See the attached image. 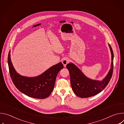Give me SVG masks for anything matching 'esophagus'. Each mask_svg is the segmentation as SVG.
I'll return each mask as SVG.
<instances>
[{
	"mask_svg": "<svg viewBox=\"0 0 124 124\" xmlns=\"http://www.w3.org/2000/svg\"><path fill=\"white\" fill-rule=\"evenodd\" d=\"M62 62V63H63V64L64 65V67H66V65L69 62V59L68 58L65 57V58H63V59Z\"/></svg>",
	"mask_w": 124,
	"mask_h": 124,
	"instance_id": "obj_1",
	"label": "esophagus"
}]
</instances>
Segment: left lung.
Instances as JSON below:
<instances>
[{
    "label": "left lung",
    "mask_w": 124,
    "mask_h": 124,
    "mask_svg": "<svg viewBox=\"0 0 124 124\" xmlns=\"http://www.w3.org/2000/svg\"><path fill=\"white\" fill-rule=\"evenodd\" d=\"M108 46L111 54V68L108 75L101 81L91 79L86 77L81 70L74 64L66 65L70 78V85L75 94L78 97L85 98L95 96L100 93L108 84L113 73V52L111 46Z\"/></svg>",
    "instance_id": "left-lung-1"
}]
</instances>
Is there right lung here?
<instances>
[{"mask_svg": "<svg viewBox=\"0 0 124 124\" xmlns=\"http://www.w3.org/2000/svg\"><path fill=\"white\" fill-rule=\"evenodd\" d=\"M8 64L11 79L17 89L30 97L39 99H45L50 95L54 90L57 75L63 68V64L60 62L37 77L23 76L16 72L13 66L10 50L8 54Z\"/></svg>", "mask_w": 124, "mask_h": 124, "instance_id": "add662e5", "label": "right lung"}]
</instances>
